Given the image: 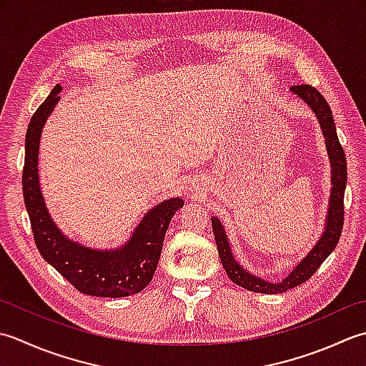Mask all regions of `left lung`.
<instances>
[{
    "label": "left lung",
    "mask_w": 366,
    "mask_h": 366,
    "mask_svg": "<svg viewBox=\"0 0 366 366\" xmlns=\"http://www.w3.org/2000/svg\"><path fill=\"white\" fill-rule=\"evenodd\" d=\"M290 92L297 94L305 104H308L311 110L315 112L320 129L325 137L327 153L330 158L332 166V192H330V204H329V214L325 218V229L322 237L315 244L307 257L298 264L287 277L280 282H270L260 280L256 274H251L248 270L237 262L230 249L226 230L222 227L218 218H212L213 234L216 246H218L219 259L222 267L227 273V277L232 280L235 285L242 286L251 292L259 294H281L295 286H300L302 282L310 280L316 273L320 264L332 254L335 246L340 242V235L342 230V222H345V189L347 182V166H346V154L338 140L337 128H335L333 115L329 102L320 94L315 86L311 85H294L290 86Z\"/></svg>",
    "instance_id": "8db88e82"
}]
</instances>
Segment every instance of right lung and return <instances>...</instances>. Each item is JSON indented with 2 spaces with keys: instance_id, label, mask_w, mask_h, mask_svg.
I'll return each instance as SVG.
<instances>
[{
  "instance_id": "add662e5",
  "label": "right lung",
  "mask_w": 366,
  "mask_h": 366,
  "mask_svg": "<svg viewBox=\"0 0 366 366\" xmlns=\"http://www.w3.org/2000/svg\"><path fill=\"white\" fill-rule=\"evenodd\" d=\"M59 92L61 86L56 85L34 112L25 137L21 184L36 246L41 256L81 294L110 298L137 294L153 280L169 222L183 207V200L178 197L164 200L147 212L122 248L92 249L69 240L50 218L37 174L42 128L59 101Z\"/></svg>"
}]
</instances>
